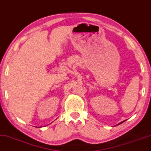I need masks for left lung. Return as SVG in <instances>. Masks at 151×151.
Segmentation results:
<instances>
[{"label": "left lung", "instance_id": "8db88e82", "mask_svg": "<svg viewBox=\"0 0 151 151\" xmlns=\"http://www.w3.org/2000/svg\"><path fill=\"white\" fill-rule=\"evenodd\" d=\"M123 122H124V121H123V122H121V123H123Z\"/></svg>", "mask_w": 151, "mask_h": 151}]
</instances>
